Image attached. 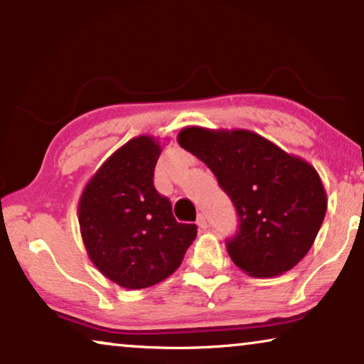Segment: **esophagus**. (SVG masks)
Segmentation results:
<instances>
[{"label":"esophagus","instance_id":"34e87169","mask_svg":"<svg viewBox=\"0 0 364 364\" xmlns=\"http://www.w3.org/2000/svg\"><path fill=\"white\" fill-rule=\"evenodd\" d=\"M197 227L200 228V230H207V227H208V225H207V218L203 217L202 213L197 217Z\"/></svg>","mask_w":364,"mask_h":364}]
</instances>
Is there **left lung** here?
Segmentation results:
<instances>
[{"mask_svg": "<svg viewBox=\"0 0 364 364\" xmlns=\"http://www.w3.org/2000/svg\"><path fill=\"white\" fill-rule=\"evenodd\" d=\"M178 146L215 173L237 208L232 262L257 278L283 275L310 250L326 213L316 168L247 129L183 127Z\"/></svg>", "mask_w": 364, "mask_h": 364, "instance_id": "8db88e82", "label": "left lung"}]
</instances>
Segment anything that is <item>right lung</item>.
I'll use <instances>...</instances> for the list:
<instances>
[{"label":"right lung","instance_id":"right-lung-1","mask_svg":"<svg viewBox=\"0 0 364 364\" xmlns=\"http://www.w3.org/2000/svg\"><path fill=\"white\" fill-rule=\"evenodd\" d=\"M162 144L139 136L111 154L89 178L77 205L89 260L127 290L157 285L181 267L197 225L178 223L154 187Z\"/></svg>","mask_w":364,"mask_h":364}]
</instances>
